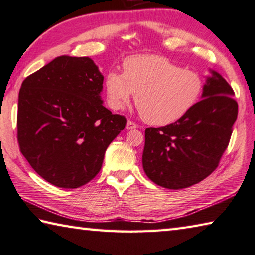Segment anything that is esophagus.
Instances as JSON below:
<instances>
[{
  "label": "esophagus",
  "mask_w": 255,
  "mask_h": 255,
  "mask_svg": "<svg viewBox=\"0 0 255 255\" xmlns=\"http://www.w3.org/2000/svg\"><path fill=\"white\" fill-rule=\"evenodd\" d=\"M137 127H138L137 124L131 122V120H128V122H127V125H126V128L127 129H135Z\"/></svg>",
  "instance_id": "1"
}]
</instances>
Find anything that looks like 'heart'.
I'll list each match as a JSON object with an SVG mask.
<instances>
[{
	"instance_id": "obj_1",
	"label": "heart",
	"mask_w": 255,
	"mask_h": 255,
	"mask_svg": "<svg viewBox=\"0 0 255 255\" xmlns=\"http://www.w3.org/2000/svg\"><path fill=\"white\" fill-rule=\"evenodd\" d=\"M204 80L157 55H137L123 62V73L110 71L105 79L108 105L123 109L135 93L146 123L166 126L189 114L204 91Z\"/></svg>"
}]
</instances>
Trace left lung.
Instances as JSON below:
<instances>
[{"mask_svg": "<svg viewBox=\"0 0 255 255\" xmlns=\"http://www.w3.org/2000/svg\"><path fill=\"white\" fill-rule=\"evenodd\" d=\"M232 86L218 74L207 80L202 100L178 122L145 130L143 167L166 189L200 182L217 169L230 144L239 106Z\"/></svg>", "mask_w": 255, "mask_h": 255, "instance_id": "obj_1", "label": "left lung"}]
</instances>
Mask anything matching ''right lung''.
Masks as SVG:
<instances>
[{"mask_svg":"<svg viewBox=\"0 0 255 255\" xmlns=\"http://www.w3.org/2000/svg\"><path fill=\"white\" fill-rule=\"evenodd\" d=\"M103 76L89 57L59 56L25 77L19 92L20 152L47 182L75 189L101 170L125 116L102 106Z\"/></svg>","mask_w":255,"mask_h":255,"instance_id":"add662e5","label":"right lung"}]
</instances>
